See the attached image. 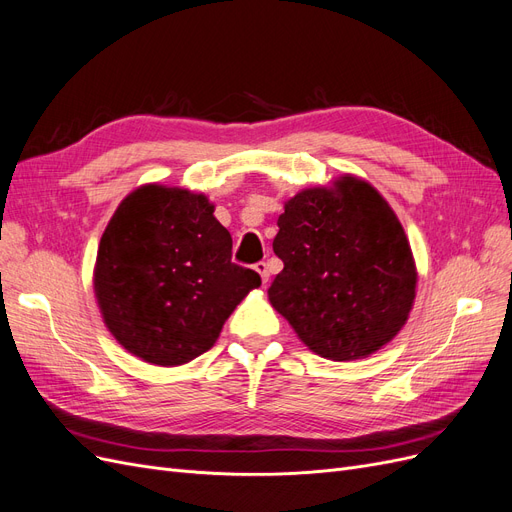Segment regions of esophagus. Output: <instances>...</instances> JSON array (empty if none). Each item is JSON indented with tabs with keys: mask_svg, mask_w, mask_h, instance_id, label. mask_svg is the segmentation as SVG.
<instances>
[{
	"mask_svg": "<svg viewBox=\"0 0 512 512\" xmlns=\"http://www.w3.org/2000/svg\"><path fill=\"white\" fill-rule=\"evenodd\" d=\"M255 272L261 276L263 283H268V278H270V270H268V263H266V261H259V263H255Z\"/></svg>",
	"mask_w": 512,
	"mask_h": 512,
	"instance_id": "esophagus-1",
	"label": "esophagus"
}]
</instances>
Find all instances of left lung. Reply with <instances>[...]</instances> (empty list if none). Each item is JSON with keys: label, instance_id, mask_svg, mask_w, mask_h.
I'll return each instance as SVG.
<instances>
[{"label": "left lung", "instance_id": "left-lung-1", "mask_svg": "<svg viewBox=\"0 0 512 512\" xmlns=\"http://www.w3.org/2000/svg\"><path fill=\"white\" fill-rule=\"evenodd\" d=\"M272 246L285 268L268 289L270 304L312 353L361 359L404 327L415 259L402 223L366 180L344 174L334 187L293 195Z\"/></svg>", "mask_w": 512, "mask_h": 512}]
</instances>
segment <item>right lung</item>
I'll return each mask as SVG.
<instances>
[{
  "mask_svg": "<svg viewBox=\"0 0 512 512\" xmlns=\"http://www.w3.org/2000/svg\"><path fill=\"white\" fill-rule=\"evenodd\" d=\"M202 193L144 185L129 193L97 249L93 287L110 334L153 366H180L217 342L255 270L232 261V236Z\"/></svg>",
  "mask_w": 512,
  "mask_h": 512,
  "instance_id": "1",
  "label": "right lung"
}]
</instances>
